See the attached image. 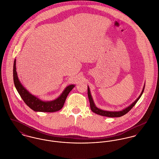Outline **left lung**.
Returning a JSON list of instances; mask_svg holds the SVG:
<instances>
[{
  "label": "left lung",
  "instance_id": "1",
  "mask_svg": "<svg viewBox=\"0 0 159 159\" xmlns=\"http://www.w3.org/2000/svg\"><path fill=\"white\" fill-rule=\"evenodd\" d=\"M88 98H89V103H90V107H91V110L92 112L95 113V114H99L100 116H107V117H120L124 116V114L127 113L136 104V102H138V100L140 98V97H141L143 92H144V87H145V84L144 85L143 89L142 90L141 93H140L139 96L136 98V100L131 104L130 105L129 107H127V108L120 110V111H105V110H101L98 108H97L95 105V104L94 103V102L93 100V98L92 97L91 95V91H90V89L89 88V86H88Z\"/></svg>",
  "mask_w": 159,
  "mask_h": 159
}]
</instances>
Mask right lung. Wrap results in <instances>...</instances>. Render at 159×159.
<instances>
[{
    "instance_id": "1",
    "label": "right lung",
    "mask_w": 159,
    "mask_h": 159,
    "mask_svg": "<svg viewBox=\"0 0 159 159\" xmlns=\"http://www.w3.org/2000/svg\"><path fill=\"white\" fill-rule=\"evenodd\" d=\"M13 81L15 88L25 103L34 111L52 113L61 110L64 105L69 92L75 86L70 84L66 88L62 93L55 100L44 101L30 93L21 83L18 79L16 67V59L13 64Z\"/></svg>"
}]
</instances>
